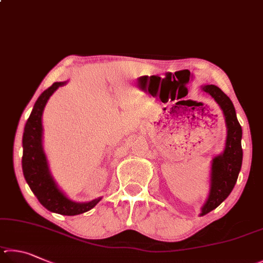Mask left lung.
<instances>
[{
  "instance_id": "obj_1",
  "label": "left lung",
  "mask_w": 263,
  "mask_h": 263,
  "mask_svg": "<svg viewBox=\"0 0 263 263\" xmlns=\"http://www.w3.org/2000/svg\"><path fill=\"white\" fill-rule=\"evenodd\" d=\"M202 90L210 95L223 110L228 128L227 142L223 154L213 159L210 173V191L208 199L201 209V216L217 208L232 192L241 168L242 130L231 99L216 85H203Z\"/></svg>"
}]
</instances>
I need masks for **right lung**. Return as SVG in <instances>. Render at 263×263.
Segmentation results:
<instances>
[{
  "mask_svg": "<svg viewBox=\"0 0 263 263\" xmlns=\"http://www.w3.org/2000/svg\"><path fill=\"white\" fill-rule=\"evenodd\" d=\"M64 84H67V82H55L36 99L23 134L22 167L27 185L46 209L60 215L75 216L91 210L101 197L84 203L72 201L60 190L49 172L47 158L43 148L41 117L49 97Z\"/></svg>",
  "mask_w": 263,
  "mask_h": 263,
  "instance_id": "right-lung-1",
  "label": "right lung"
}]
</instances>
